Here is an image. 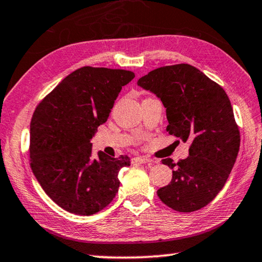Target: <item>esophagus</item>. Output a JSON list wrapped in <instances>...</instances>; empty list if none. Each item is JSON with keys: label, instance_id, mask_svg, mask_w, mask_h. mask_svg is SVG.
I'll use <instances>...</instances> for the list:
<instances>
[{"label": "esophagus", "instance_id": "obj_1", "mask_svg": "<svg viewBox=\"0 0 262 262\" xmlns=\"http://www.w3.org/2000/svg\"><path fill=\"white\" fill-rule=\"evenodd\" d=\"M134 162H138V163H142V164H147V163H151V160L150 159H147V157H135Z\"/></svg>", "mask_w": 262, "mask_h": 262}]
</instances>
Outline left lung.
<instances>
[{
	"mask_svg": "<svg viewBox=\"0 0 262 262\" xmlns=\"http://www.w3.org/2000/svg\"><path fill=\"white\" fill-rule=\"evenodd\" d=\"M138 84L163 102L169 134L190 142L186 159L162 160L172 169V180L157 196L178 212L202 209L225 185L238 156L240 132L230 99L221 85L189 64L152 70Z\"/></svg>",
	"mask_w": 262,
	"mask_h": 262,
	"instance_id": "left-lung-1",
	"label": "left lung"
}]
</instances>
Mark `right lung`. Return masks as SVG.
Listing matches in <instances>:
<instances>
[{"label": "right lung", "mask_w": 262, "mask_h": 262, "mask_svg": "<svg viewBox=\"0 0 262 262\" xmlns=\"http://www.w3.org/2000/svg\"><path fill=\"white\" fill-rule=\"evenodd\" d=\"M135 74L84 66L64 78L38 105L30 123V165L45 193L69 212L91 215L118 193L129 157L92 156L91 139Z\"/></svg>", "instance_id": "add662e5"}]
</instances>
